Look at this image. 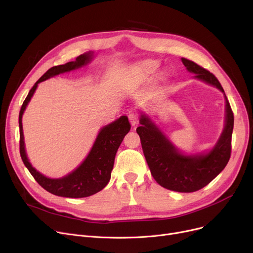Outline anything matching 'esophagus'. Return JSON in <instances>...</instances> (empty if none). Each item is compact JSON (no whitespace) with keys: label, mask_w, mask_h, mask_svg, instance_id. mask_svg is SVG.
<instances>
[{"label":"esophagus","mask_w":253,"mask_h":253,"mask_svg":"<svg viewBox=\"0 0 253 253\" xmlns=\"http://www.w3.org/2000/svg\"><path fill=\"white\" fill-rule=\"evenodd\" d=\"M128 119H129V122L130 124L132 126H135L137 124V116L134 115V114H130L128 116Z\"/></svg>","instance_id":"34e87169"}]
</instances>
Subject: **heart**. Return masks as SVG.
Returning a JSON list of instances; mask_svg holds the SVG:
<instances>
[{"label": "heart", "mask_w": 253, "mask_h": 253, "mask_svg": "<svg viewBox=\"0 0 253 253\" xmlns=\"http://www.w3.org/2000/svg\"><path fill=\"white\" fill-rule=\"evenodd\" d=\"M156 67V63L151 60L142 61L139 64H137L134 68V71L138 75H146L151 73Z\"/></svg>", "instance_id": "b5f03b06"}]
</instances>
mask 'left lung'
I'll use <instances>...</instances> for the list:
<instances>
[{"mask_svg": "<svg viewBox=\"0 0 253 253\" xmlns=\"http://www.w3.org/2000/svg\"><path fill=\"white\" fill-rule=\"evenodd\" d=\"M187 70L194 78L216 86L224 93L220 83L210 71L196 63L182 58ZM225 97V125L214 148L208 153L184 155L179 152L146 115L139 119L136 128L142 151L155 181L162 187L178 192H194L204 188L220 173L230 158L234 114Z\"/></svg>", "mask_w": 253, "mask_h": 253, "instance_id": "left-lung-1", "label": "left lung"}]
</instances>
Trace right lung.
I'll use <instances>...</instances> for the list:
<instances>
[{"mask_svg": "<svg viewBox=\"0 0 253 253\" xmlns=\"http://www.w3.org/2000/svg\"><path fill=\"white\" fill-rule=\"evenodd\" d=\"M92 59L93 52H85L81 54L73 62L54 66V67L48 69L33 85L19 112L18 123L20 157L23 159L26 168L41 187L58 196L81 199V197L93 195L105 187L109 180H111L116 153L131 127L128 118L126 116H122L114 121L113 123L102 127L96 137L90 153L87 154L86 158L83 161L81 166L72 172L60 179L47 178L44 174L39 172L35 168L32 167L25 149L21 118H23L25 109L30 102L32 96L34 95L39 83L44 82L60 73L69 72L71 70L81 68L87 63H90Z\"/></svg>", "mask_w": 253, "mask_h": 253, "instance_id": "add662e5", "label": "right lung"}]
</instances>
